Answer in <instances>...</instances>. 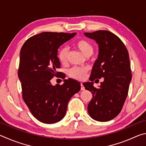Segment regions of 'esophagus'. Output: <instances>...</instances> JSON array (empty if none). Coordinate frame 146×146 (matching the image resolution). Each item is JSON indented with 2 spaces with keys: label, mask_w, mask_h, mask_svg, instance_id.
Wrapping results in <instances>:
<instances>
[{
  "label": "esophagus",
  "mask_w": 146,
  "mask_h": 146,
  "mask_svg": "<svg viewBox=\"0 0 146 146\" xmlns=\"http://www.w3.org/2000/svg\"><path fill=\"white\" fill-rule=\"evenodd\" d=\"M81 90H85V87H84V86H83L82 83H81Z\"/></svg>",
  "instance_id": "34e87169"
}]
</instances>
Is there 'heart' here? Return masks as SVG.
Here are the masks:
<instances>
[{
    "label": "heart",
    "mask_w": 146,
    "mask_h": 146,
    "mask_svg": "<svg viewBox=\"0 0 146 146\" xmlns=\"http://www.w3.org/2000/svg\"><path fill=\"white\" fill-rule=\"evenodd\" d=\"M76 48L78 49L85 57H90L94 53V47L90 43L85 40H80L75 43ZM58 58L60 62L65 65L68 60V50L67 48L63 47L59 50ZM88 71L86 67H73L68 71V75L72 78L81 80L85 78Z\"/></svg>",
    "instance_id": "1"
}]
</instances>
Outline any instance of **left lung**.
<instances>
[{
	"mask_svg": "<svg viewBox=\"0 0 146 146\" xmlns=\"http://www.w3.org/2000/svg\"><path fill=\"white\" fill-rule=\"evenodd\" d=\"M84 35L95 40L99 47L98 57L89 78L90 82L83 83L86 90L93 95L88 105V114L96 121H109L121 112L128 94L132 78L129 54L121 40L108 31ZM102 77L104 81L99 88H94L93 80Z\"/></svg>",
	"mask_w": 146,
	"mask_h": 146,
	"instance_id": "1",
	"label": "left lung"
}]
</instances>
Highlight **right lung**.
Masks as SVG:
<instances>
[{"label":"right lung","mask_w":146,"mask_h":146,"mask_svg":"<svg viewBox=\"0 0 146 146\" xmlns=\"http://www.w3.org/2000/svg\"><path fill=\"white\" fill-rule=\"evenodd\" d=\"M76 35L43 32L25 42L20 50L19 78L22 97L36 119L45 124L60 121L65 115L69 100L81 89L73 79L64 80L61 85H52L50 80L60 72L58 49Z\"/></svg>","instance_id":"1"}]
</instances>
